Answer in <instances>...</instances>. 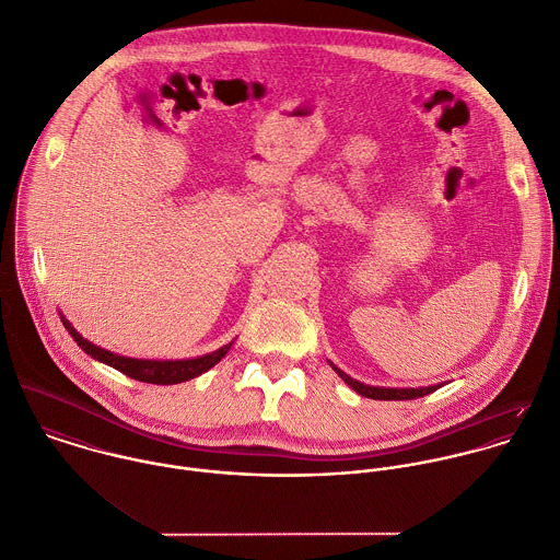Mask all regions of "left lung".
Masks as SVG:
<instances>
[{
    "label": "left lung",
    "mask_w": 560,
    "mask_h": 560,
    "mask_svg": "<svg viewBox=\"0 0 560 560\" xmlns=\"http://www.w3.org/2000/svg\"><path fill=\"white\" fill-rule=\"evenodd\" d=\"M331 368L336 370L337 374L341 376V381H346L357 394L365 396V398H372V400H413V398H422L427 394H433L440 385H431V387H418V389H394V387H370V385H363L354 378H350L346 372H341L339 368H336L331 363Z\"/></svg>",
    "instance_id": "obj_1"
}]
</instances>
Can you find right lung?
Here are the masks:
<instances>
[{
	"instance_id": "right-lung-1",
	"label": "right lung",
	"mask_w": 560,
	"mask_h": 560,
	"mask_svg": "<svg viewBox=\"0 0 560 560\" xmlns=\"http://www.w3.org/2000/svg\"><path fill=\"white\" fill-rule=\"evenodd\" d=\"M62 325L65 329L69 331V336L73 337L78 341V346L95 357L97 361L102 363H108L113 365L114 370L127 374L129 378H136V381H142V383H153V385H175V383H184V381H190L203 372H208L210 368H214L224 354L226 350L231 348L233 341L224 343L223 348L210 352V354H203V357H197V359H184V361H147V359H129V357H120V354H114L110 350H104L91 341H86L84 337L80 336L65 318H62Z\"/></svg>"
}]
</instances>
